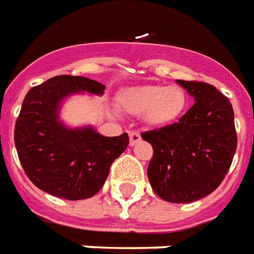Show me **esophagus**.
Here are the masks:
<instances>
[{"label":"esophagus","mask_w":254,"mask_h":254,"mask_svg":"<svg viewBox=\"0 0 254 254\" xmlns=\"http://www.w3.org/2000/svg\"><path fill=\"white\" fill-rule=\"evenodd\" d=\"M140 134L138 131H132V132H129V145L135 146L138 142H140Z\"/></svg>","instance_id":"34e87169"}]
</instances>
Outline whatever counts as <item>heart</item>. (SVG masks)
<instances>
[{"instance_id": "heart-1", "label": "heart", "mask_w": 254, "mask_h": 254, "mask_svg": "<svg viewBox=\"0 0 254 254\" xmlns=\"http://www.w3.org/2000/svg\"><path fill=\"white\" fill-rule=\"evenodd\" d=\"M122 108L128 114L145 115L151 126H168L184 114L188 94L179 85H142L126 90L119 97Z\"/></svg>"}]
</instances>
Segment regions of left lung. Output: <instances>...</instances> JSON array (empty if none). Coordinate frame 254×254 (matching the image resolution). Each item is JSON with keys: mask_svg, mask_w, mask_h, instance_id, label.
<instances>
[{"mask_svg": "<svg viewBox=\"0 0 254 254\" xmlns=\"http://www.w3.org/2000/svg\"><path fill=\"white\" fill-rule=\"evenodd\" d=\"M176 82L195 104L177 123L142 138L154 150L147 168L153 190L170 203H192L214 192L230 168L237 149L234 111L212 85Z\"/></svg>", "mask_w": 254, "mask_h": 254, "instance_id": "obj_1", "label": "left lung"}]
</instances>
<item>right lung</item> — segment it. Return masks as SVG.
<instances>
[{
    "instance_id": "add662e5",
    "label": "right lung",
    "mask_w": 254,
    "mask_h": 254,
    "mask_svg": "<svg viewBox=\"0 0 254 254\" xmlns=\"http://www.w3.org/2000/svg\"><path fill=\"white\" fill-rule=\"evenodd\" d=\"M104 89L86 77L57 75L27 93L14 127V145L39 190L81 200L104 186L112 162L128 146V135L104 136L92 125L70 127L61 119L64 101L71 96H103Z\"/></svg>"
}]
</instances>
